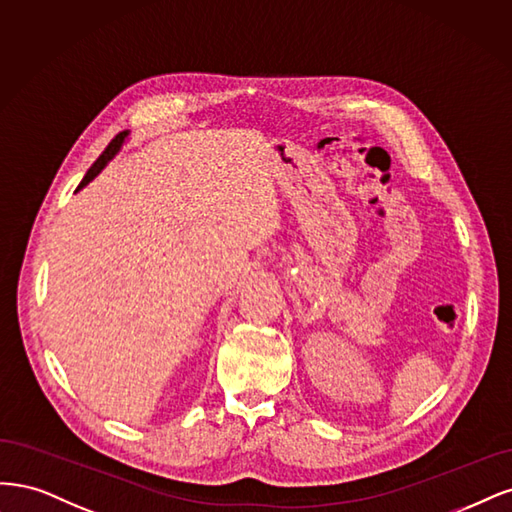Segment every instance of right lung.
<instances>
[{"mask_svg":"<svg viewBox=\"0 0 512 512\" xmlns=\"http://www.w3.org/2000/svg\"><path fill=\"white\" fill-rule=\"evenodd\" d=\"M127 138H129V129H127V131H121V134L108 144V148H106V151L100 155V159H97V161L93 163V166L89 168V172L85 174V178L80 180V185H78V189H76V191H80L82 187H87V185L91 183V180H93L97 174H100V172L108 166V161H112L114 157L119 155V151L123 148V144L127 142Z\"/></svg>","mask_w":512,"mask_h":512,"instance_id":"1","label":"right lung"}]
</instances>
